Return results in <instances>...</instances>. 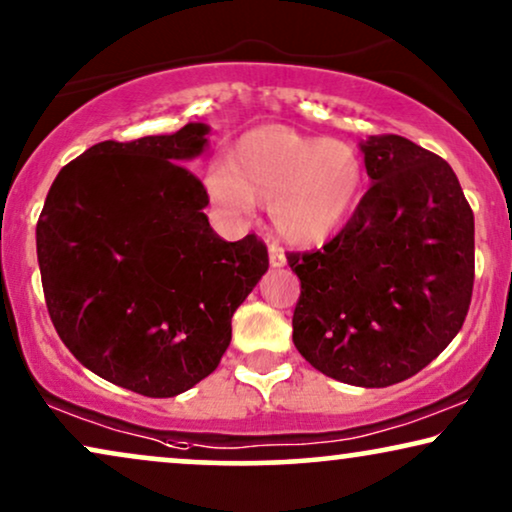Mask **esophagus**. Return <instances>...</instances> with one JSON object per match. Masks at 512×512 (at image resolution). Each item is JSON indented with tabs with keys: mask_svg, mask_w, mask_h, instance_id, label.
I'll return each instance as SVG.
<instances>
[{
	"mask_svg": "<svg viewBox=\"0 0 512 512\" xmlns=\"http://www.w3.org/2000/svg\"><path fill=\"white\" fill-rule=\"evenodd\" d=\"M269 262H271V267H285V252H283V248L281 245H278L276 241H271L269 243Z\"/></svg>",
	"mask_w": 512,
	"mask_h": 512,
	"instance_id": "34e87169",
	"label": "esophagus"
}]
</instances>
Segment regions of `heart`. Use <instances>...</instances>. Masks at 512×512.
<instances>
[{
  "instance_id": "heart-1",
  "label": "heart",
  "mask_w": 512,
  "mask_h": 512,
  "mask_svg": "<svg viewBox=\"0 0 512 512\" xmlns=\"http://www.w3.org/2000/svg\"><path fill=\"white\" fill-rule=\"evenodd\" d=\"M365 189V166L349 142L309 138L288 126H264L238 142L234 161L217 163L208 192L220 206L269 203L285 241L323 243L349 222Z\"/></svg>"
}]
</instances>
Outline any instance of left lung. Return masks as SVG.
Wrapping results in <instances>:
<instances>
[{
    "label": "left lung",
    "instance_id": "left-lung-1",
    "mask_svg": "<svg viewBox=\"0 0 512 512\" xmlns=\"http://www.w3.org/2000/svg\"><path fill=\"white\" fill-rule=\"evenodd\" d=\"M372 187L320 250L288 252L302 283L297 351L327 377L384 388L438 358L466 320L475 222L452 166L400 135L360 145Z\"/></svg>",
    "mask_w": 512,
    "mask_h": 512
}]
</instances>
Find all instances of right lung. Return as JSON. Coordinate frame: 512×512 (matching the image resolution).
<instances>
[{
    "label": "right lung",
    "instance_id": "1",
    "mask_svg": "<svg viewBox=\"0 0 512 512\" xmlns=\"http://www.w3.org/2000/svg\"><path fill=\"white\" fill-rule=\"evenodd\" d=\"M206 124L105 140L60 170L37 222V260L58 337L98 377L173 398L220 365L231 316L269 269L255 234L222 241L208 192L182 163Z\"/></svg>",
    "mask_w": 512,
    "mask_h": 512
}]
</instances>
